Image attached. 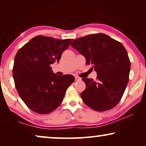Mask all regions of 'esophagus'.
I'll return each instance as SVG.
<instances>
[{"instance_id": "obj_1", "label": "esophagus", "mask_w": 146, "mask_h": 146, "mask_svg": "<svg viewBox=\"0 0 146 146\" xmlns=\"http://www.w3.org/2000/svg\"><path fill=\"white\" fill-rule=\"evenodd\" d=\"M75 80L76 81H80V80H81V78L80 77L77 76H75Z\"/></svg>"}]
</instances>
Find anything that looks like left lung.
Wrapping results in <instances>:
<instances>
[{"instance_id":"obj_1","label":"left lung","mask_w":146,"mask_h":146,"mask_svg":"<svg viewBox=\"0 0 146 146\" xmlns=\"http://www.w3.org/2000/svg\"><path fill=\"white\" fill-rule=\"evenodd\" d=\"M70 44L92 64L97 80L82 78L86 89L80 96L85 104L96 111L115 107L129 81L130 61L122 44L105 34H95L71 40Z\"/></svg>"}]
</instances>
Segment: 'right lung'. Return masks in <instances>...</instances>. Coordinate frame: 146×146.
Here are the masks:
<instances>
[{
	"instance_id": "add662e5",
	"label": "right lung",
	"mask_w": 146,
	"mask_h": 146,
	"mask_svg": "<svg viewBox=\"0 0 146 146\" xmlns=\"http://www.w3.org/2000/svg\"><path fill=\"white\" fill-rule=\"evenodd\" d=\"M70 42V39L37 36L15 56L13 69L15 87L25 104L36 113L46 114L56 109L74 81L72 75L54 74L50 66L58 62Z\"/></svg>"
}]
</instances>
